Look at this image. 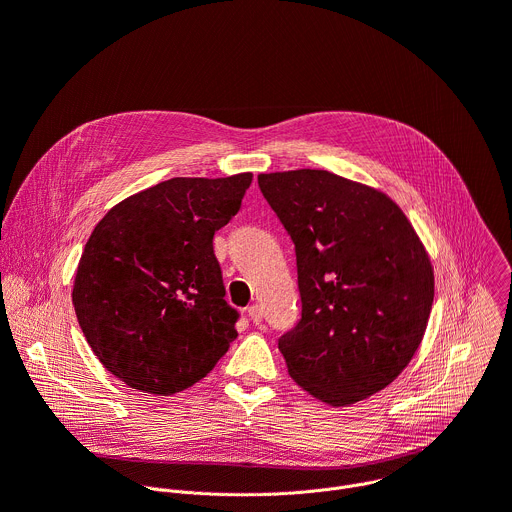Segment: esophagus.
Instances as JSON below:
<instances>
[{"instance_id":"esophagus-1","label":"esophagus","mask_w":512,"mask_h":512,"mask_svg":"<svg viewBox=\"0 0 512 512\" xmlns=\"http://www.w3.org/2000/svg\"><path fill=\"white\" fill-rule=\"evenodd\" d=\"M247 314H249V318H251L253 324H261V320H263V310H261V306H257V304L249 306V308H247Z\"/></svg>"}]
</instances>
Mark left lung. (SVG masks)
<instances>
[{"instance_id": "left-lung-1", "label": "left lung", "mask_w": 512, "mask_h": 512, "mask_svg": "<svg viewBox=\"0 0 512 512\" xmlns=\"http://www.w3.org/2000/svg\"><path fill=\"white\" fill-rule=\"evenodd\" d=\"M257 180L296 245L302 318L277 342L289 377L332 407L379 393L411 362L433 304L409 218L381 190L326 170Z\"/></svg>"}]
</instances>
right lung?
I'll return each mask as SVG.
<instances>
[{
  "mask_svg": "<svg viewBox=\"0 0 512 512\" xmlns=\"http://www.w3.org/2000/svg\"><path fill=\"white\" fill-rule=\"evenodd\" d=\"M251 180L172 178L115 204L91 233L72 306L95 356L131 389L180 393L237 338L212 239Z\"/></svg>",
  "mask_w": 512,
  "mask_h": 512,
  "instance_id": "obj_1",
  "label": "right lung"
}]
</instances>
